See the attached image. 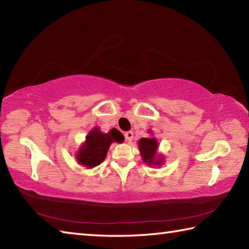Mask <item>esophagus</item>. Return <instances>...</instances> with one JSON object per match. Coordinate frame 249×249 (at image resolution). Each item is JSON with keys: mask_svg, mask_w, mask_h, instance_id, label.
I'll list each match as a JSON object with an SVG mask.
<instances>
[{"mask_svg": "<svg viewBox=\"0 0 249 249\" xmlns=\"http://www.w3.org/2000/svg\"><path fill=\"white\" fill-rule=\"evenodd\" d=\"M124 136H125V140L127 141V142H132V140H133V137H134V133L133 132H126L125 134H124Z\"/></svg>", "mask_w": 249, "mask_h": 249, "instance_id": "esophagus-1", "label": "esophagus"}]
</instances>
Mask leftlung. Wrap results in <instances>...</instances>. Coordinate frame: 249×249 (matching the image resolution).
<instances>
[{"label": "left lung", "mask_w": 249, "mask_h": 249, "mask_svg": "<svg viewBox=\"0 0 249 249\" xmlns=\"http://www.w3.org/2000/svg\"><path fill=\"white\" fill-rule=\"evenodd\" d=\"M140 146V151L142 156V160L148 165H160L162 160L157 159V161H155L156 157V150H157L158 142L155 138H142L138 142Z\"/></svg>", "instance_id": "8db88e82"}]
</instances>
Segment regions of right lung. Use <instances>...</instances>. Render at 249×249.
<instances>
[{
    "instance_id": "1",
    "label": "right lung",
    "mask_w": 249,
    "mask_h": 249,
    "mask_svg": "<svg viewBox=\"0 0 249 249\" xmlns=\"http://www.w3.org/2000/svg\"><path fill=\"white\" fill-rule=\"evenodd\" d=\"M124 136L120 130L113 128L109 133H101L99 128L92 129L87 137V142L77 155L78 161L88 168L100 165L107 154L109 145L113 142H122Z\"/></svg>"
}]
</instances>
